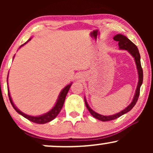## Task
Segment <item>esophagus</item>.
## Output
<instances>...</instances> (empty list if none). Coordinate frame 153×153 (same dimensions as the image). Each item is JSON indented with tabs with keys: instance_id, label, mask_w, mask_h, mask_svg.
<instances>
[{
	"instance_id": "esophagus-1",
	"label": "esophagus",
	"mask_w": 153,
	"mask_h": 153,
	"mask_svg": "<svg viewBox=\"0 0 153 153\" xmlns=\"http://www.w3.org/2000/svg\"><path fill=\"white\" fill-rule=\"evenodd\" d=\"M79 77H80V76H79Z\"/></svg>"
}]
</instances>
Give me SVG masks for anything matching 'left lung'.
Listing matches in <instances>:
<instances>
[{
    "mask_svg": "<svg viewBox=\"0 0 153 153\" xmlns=\"http://www.w3.org/2000/svg\"><path fill=\"white\" fill-rule=\"evenodd\" d=\"M114 39L115 41L119 42L118 45L120 50H127V52H129V53L133 57H134L135 64H136V66H137V69L139 80H138L137 85L136 91H135L134 98H133L132 101H131L130 104H129L127 108H124V110L121 111L120 112H119V113L117 114H115L114 115L103 116L96 113V112L94 111L92 108H91V107L89 106L85 98L84 99L85 106H86L88 110L89 111L91 114L94 117H95L96 119L102 121V122H107V121L114 120V119L119 118V117H120L121 116L125 114L126 113L129 112V111H130L131 108L134 106V105L136 104L137 101L139 96H140V87H141L142 84H143V68H142V66H141V62H140V52H139L137 47V46L134 43L131 42L127 36H124L123 34H119L115 35L114 37Z\"/></svg>",
    "mask_w": 153,
    "mask_h": 153,
    "instance_id": "left-lung-1",
    "label": "left lung"
}]
</instances>
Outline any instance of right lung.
I'll use <instances>...</instances> for the list:
<instances>
[{
  "label": "right lung",
  "instance_id": "1",
  "mask_svg": "<svg viewBox=\"0 0 153 153\" xmlns=\"http://www.w3.org/2000/svg\"><path fill=\"white\" fill-rule=\"evenodd\" d=\"M30 40H31V38L29 39L26 42L24 43V45H22L20 47L24 46V45H26V44L29 41H30ZM8 77H7V84H8ZM71 85H72V82L71 83H70L69 85H68L67 86L65 87L61 91L60 94H59V96H58V99H57V102H56L55 105H54V107L52 108V109H51L50 111H49L48 112H47L46 114H42V115L37 116V117H34V116H30V115L26 114L23 113L22 111H21L15 106V104L13 103V101H12V99H11V97H10V95L9 89H8V97H9L10 102V103H11L12 106L13 107V108H14V109L17 112H18L19 114H21L24 117H25V118L27 119L28 120L31 121V122H32L36 123V124H45V123L50 122L52 120H53V119L55 118L57 115H58L59 111H60L61 109H62L63 104H64V102H65V100L66 96H67V94H68V91H69V90H70V88H71Z\"/></svg>",
  "mask_w": 153,
  "mask_h": 153
}]
</instances>
